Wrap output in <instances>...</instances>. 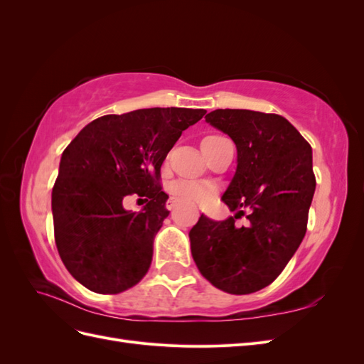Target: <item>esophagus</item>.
<instances>
[{
  "instance_id": "1",
  "label": "esophagus",
  "mask_w": 364,
  "mask_h": 364,
  "mask_svg": "<svg viewBox=\"0 0 364 364\" xmlns=\"http://www.w3.org/2000/svg\"><path fill=\"white\" fill-rule=\"evenodd\" d=\"M176 205H178V202H176V199H170V200L167 202V209H170V211H171V209H173Z\"/></svg>"
}]
</instances>
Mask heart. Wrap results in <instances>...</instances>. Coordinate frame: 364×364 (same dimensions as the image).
<instances>
[{
	"label": "heart",
	"mask_w": 364,
	"mask_h": 364,
	"mask_svg": "<svg viewBox=\"0 0 364 364\" xmlns=\"http://www.w3.org/2000/svg\"><path fill=\"white\" fill-rule=\"evenodd\" d=\"M220 136H206V139H214ZM173 193L176 199L182 202H193V203H206L214 199L215 188L213 185L205 182H194V181H179L173 185Z\"/></svg>",
	"instance_id": "heart-1"
}]
</instances>
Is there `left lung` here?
Masks as SVG:
<instances>
[{
    "instance_id": "obj_1",
    "label": "left lung",
    "mask_w": 364,
    "mask_h": 364,
    "mask_svg": "<svg viewBox=\"0 0 364 364\" xmlns=\"http://www.w3.org/2000/svg\"><path fill=\"white\" fill-rule=\"evenodd\" d=\"M205 119L235 142L237 170L222 200L237 214L222 222L202 214L190 230L191 253L214 287L249 294L279 277L305 237L316 190L311 146L277 114L217 109ZM245 213L248 225L235 227Z\"/></svg>"
}]
</instances>
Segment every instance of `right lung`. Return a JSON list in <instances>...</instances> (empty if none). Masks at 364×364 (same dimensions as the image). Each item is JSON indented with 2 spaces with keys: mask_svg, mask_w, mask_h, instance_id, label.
<instances>
[{
  "mask_svg": "<svg viewBox=\"0 0 364 364\" xmlns=\"http://www.w3.org/2000/svg\"><path fill=\"white\" fill-rule=\"evenodd\" d=\"M205 109L150 107L105 115L85 126L63 150L51 193L54 240L65 267L86 289L117 294L146 277L153 240L170 211L161 165ZM146 202L139 213L126 195Z\"/></svg>",
  "mask_w": 364,
  "mask_h": 364,
  "instance_id": "obj_1",
  "label": "right lung"
}]
</instances>
